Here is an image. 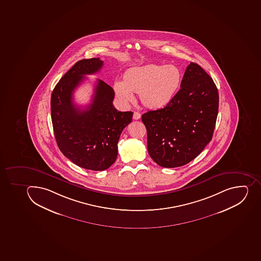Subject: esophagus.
<instances>
[{
    "label": "esophagus",
    "instance_id": "esophagus-1",
    "mask_svg": "<svg viewBox=\"0 0 261 261\" xmlns=\"http://www.w3.org/2000/svg\"><path fill=\"white\" fill-rule=\"evenodd\" d=\"M141 114L137 112V111H135L134 114H133V119L134 120H139V119L141 118Z\"/></svg>",
    "mask_w": 261,
    "mask_h": 261
}]
</instances>
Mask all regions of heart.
I'll return each instance as SVG.
<instances>
[{"label": "heart", "instance_id": "obj_1", "mask_svg": "<svg viewBox=\"0 0 261 261\" xmlns=\"http://www.w3.org/2000/svg\"><path fill=\"white\" fill-rule=\"evenodd\" d=\"M180 80L181 74L176 66L149 64L127 70L123 82H115L114 90L124 103L133 101V93H138L144 106L155 109L171 100Z\"/></svg>", "mask_w": 261, "mask_h": 261}]
</instances>
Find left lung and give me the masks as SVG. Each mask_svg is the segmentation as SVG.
<instances>
[{
  "label": "left lung",
  "instance_id": "1",
  "mask_svg": "<svg viewBox=\"0 0 261 261\" xmlns=\"http://www.w3.org/2000/svg\"><path fill=\"white\" fill-rule=\"evenodd\" d=\"M218 109L215 82L201 66L191 62L179 91L166 107L141 116L151 159L165 168L185 166L195 159L212 139Z\"/></svg>",
  "mask_w": 261,
  "mask_h": 261
}]
</instances>
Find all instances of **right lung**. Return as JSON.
<instances>
[{
	"label": "right lung",
	"mask_w": 261,
	"mask_h": 261,
	"mask_svg": "<svg viewBox=\"0 0 261 261\" xmlns=\"http://www.w3.org/2000/svg\"><path fill=\"white\" fill-rule=\"evenodd\" d=\"M100 58L79 61L55 86L50 99L51 120L57 145L73 163L87 170H107L116 161L119 138L132 122L133 112L114 107L115 92L97 80L91 104L85 109L73 102V92L85 75L98 72Z\"/></svg>",
	"instance_id": "right-lung-1"
}]
</instances>
